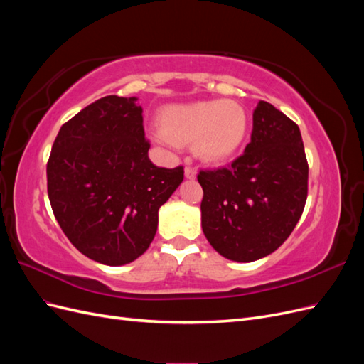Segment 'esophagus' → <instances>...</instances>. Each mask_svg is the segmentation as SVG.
<instances>
[{
    "label": "esophagus",
    "mask_w": 364,
    "mask_h": 364,
    "mask_svg": "<svg viewBox=\"0 0 364 364\" xmlns=\"http://www.w3.org/2000/svg\"><path fill=\"white\" fill-rule=\"evenodd\" d=\"M186 162H188V165H186V168H185V178L186 179H194L196 174H197V170H196V167H193V165H190L191 164L190 159Z\"/></svg>",
    "instance_id": "esophagus-1"
}]
</instances>
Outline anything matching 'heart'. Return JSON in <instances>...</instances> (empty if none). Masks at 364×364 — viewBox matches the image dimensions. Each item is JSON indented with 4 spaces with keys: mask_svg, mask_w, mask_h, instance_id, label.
<instances>
[{
    "mask_svg": "<svg viewBox=\"0 0 364 364\" xmlns=\"http://www.w3.org/2000/svg\"><path fill=\"white\" fill-rule=\"evenodd\" d=\"M159 138L170 144L196 141L199 155L208 161H222L243 144L247 115L235 102H196L165 107L161 115Z\"/></svg>",
    "mask_w": 364,
    "mask_h": 364,
    "instance_id": "heart-1",
    "label": "heart"
}]
</instances>
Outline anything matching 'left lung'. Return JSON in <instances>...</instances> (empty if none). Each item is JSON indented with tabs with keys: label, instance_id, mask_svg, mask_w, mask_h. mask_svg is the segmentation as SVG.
Listing matches in <instances>:
<instances>
[{
	"label": "left lung",
	"instance_id": "obj_1",
	"mask_svg": "<svg viewBox=\"0 0 364 364\" xmlns=\"http://www.w3.org/2000/svg\"><path fill=\"white\" fill-rule=\"evenodd\" d=\"M197 181L203 234L220 255L238 262L267 257L290 237L306 202L299 126L261 100L243 155L228 167L200 170Z\"/></svg>",
	"mask_w": 364,
	"mask_h": 364
}]
</instances>
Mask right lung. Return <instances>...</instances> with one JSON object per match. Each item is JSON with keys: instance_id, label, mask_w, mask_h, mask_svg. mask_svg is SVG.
Listing matches in <instances>:
<instances>
[{"instance_id": "1", "label": "right lung", "mask_w": 364, "mask_h": 364, "mask_svg": "<svg viewBox=\"0 0 364 364\" xmlns=\"http://www.w3.org/2000/svg\"><path fill=\"white\" fill-rule=\"evenodd\" d=\"M135 97L106 95L65 123L47 162L53 214L71 245L106 266L144 253L183 167H156Z\"/></svg>"}]
</instances>
